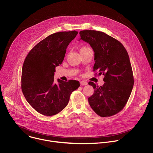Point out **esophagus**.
I'll use <instances>...</instances> for the list:
<instances>
[{
  "instance_id": "1",
  "label": "esophagus",
  "mask_w": 153,
  "mask_h": 153,
  "mask_svg": "<svg viewBox=\"0 0 153 153\" xmlns=\"http://www.w3.org/2000/svg\"><path fill=\"white\" fill-rule=\"evenodd\" d=\"M80 85H88V83L86 82V81H81L80 82Z\"/></svg>"
}]
</instances>
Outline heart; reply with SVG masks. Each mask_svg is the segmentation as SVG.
Masks as SVG:
<instances>
[{
	"label": "heart",
	"mask_w": 153,
	"mask_h": 153,
	"mask_svg": "<svg viewBox=\"0 0 153 153\" xmlns=\"http://www.w3.org/2000/svg\"><path fill=\"white\" fill-rule=\"evenodd\" d=\"M89 48V47H86V46H84V47H82L80 48V50H85V49H86V48Z\"/></svg>",
	"instance_id": "b5f03b06"
}]
</instances>
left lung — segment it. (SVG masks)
I'll use <instances>...</instances> for the list:
<instances>
[{
    "label": "left lung",
    "mask_w": 153,
    "mask_h": 153,
    "mask_svg": "<svg viewBox=\"0 0 153 153\" xmlns=\"http://www.w3.org/2000/svg\"><path fill=\"white\" fill-rule=\"evenodd\" d=\"M79 33L80 39L90 44L94 52V71L98 70V74L105 76L103 86L88 83L95 89L88 98L89 105L101 117L114 115L125 106L134 85L128 53L120 41L104 32L85 30Z\"/></svg>",
    "instance_id": "8db88e82"
}]
</instances>
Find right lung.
I'll use <instances>...</instances> for the list:
<instances>
[{
	"instance_id": "add662e5",
	"label": "right lung",
	"mask_w": 153,
	"mask_h": 153,
	"mask_svg": "<svg viewBox=\"0 0 153 153\" xmlns=\"http://www.w3.org/2000/svg\"><path fill=\"white\" fill-rule=\"evenodd\" d=\"M77 31L59 32L38 42L27 54L22 68V90L29 104L45 116L55 115L68 105L77 80L54 81L55 68L61 64L68 45Z\"/></svg>"
}]
</instances>
